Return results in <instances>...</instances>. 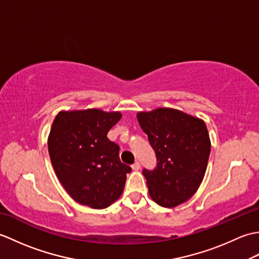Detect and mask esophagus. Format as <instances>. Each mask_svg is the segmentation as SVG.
<instances>
[{"instance_id": "obj_1", "label": "esophagus", "mask_w": 259, "mask_h": 259, "mask_svg": "<svg viewBox=\"0 0 259 259\" xmlns=\"http://www.w3.org/2000/svg\"><path fill=\"white\" fill-rule=\"evenodd\" d=\"M131 167H133V169L135 170V171H138V170L140 169V162H138V161H136L134 164H133V166H131Z\"/></svg>"}]
</instances>
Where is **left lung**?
<instances>
[{
	"label": "left lung",
	"instance_id": "left-lung-1",
	"mask_svg": "<svg viewBox=\"0 0 259 259\" xmlns=\"http://www.w3.org/2000/svg\"><path fill=\"white\" fill-rule=\"evenodd\" d=\"M138 121L157 158L155 168L142 170L150 197L166 208L187 201L207 169L210 140L205 122L169 108L139 112Z\"/></svg>",
	"mask_w": 259,
	"mask_h": 259
}]
</instances>
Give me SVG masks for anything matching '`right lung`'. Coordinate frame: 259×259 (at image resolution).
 Here are the masks:
<instances>
[{
    "label": "right lung",
    "instance_id": "1",
    "mask_svg": "<svg viewBox=\"0 0 259 259\" xmlns=\"http://www.w3.org/2000/svg\"><path fill=\"white\" fill-rule=\"evenodd\" d=\"M120 112L99 109L60 112L48 140L49 155L64 189L81 205L103 209L121 196L128 164L119 158L120 147L108 133Z\"/></svg>",
    "mask_w": 259,
    "mask_h": 259
}]
</instances>
